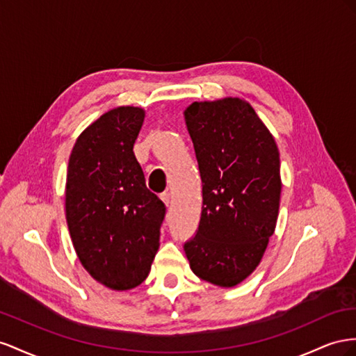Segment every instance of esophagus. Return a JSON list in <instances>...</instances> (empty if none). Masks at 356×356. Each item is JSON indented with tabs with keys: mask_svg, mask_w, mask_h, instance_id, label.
I'll return each mask as SVG.
<instances>
[{
	"mask_svg": "<svg viewBox=\"0 0 356 356\" xmlns=\"http://www.w3.org/2000/svg\"><path fill=\"white\" fill-rule=\"evenodd\" d=\"M161 200L164 201V204H165L167 207H170V206H171V195L168 194V192H164V194L161 195Z\"/></svg>",
	"mask_w": 356,
	"mask_h": 356,
	"instance_id": "34e87169",
	"label": "esophagus"
}]
</instances>
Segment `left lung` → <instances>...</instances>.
Here are the masks:
<instances>
[{
	"label": "left lung",
	"instance_id": "left-lung-1",
	"mask_svg": "<svg viewBox=\"0 0 356 356\" xmlns=\"http://www.w3.org/2000/svg\"><path fill=\"white\" fill-rule=\"evenodd\" d=\"M202 181L197 236L185 253L195 276L220 288L255 271L276 229L280 156L246 99L195 101L184 111Z\"/></svg>",
	"mask_w": 356,
	"mask_h": 356
}]
</instances>
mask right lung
<instances>
[{"mask_svg":"<svg viewBox=\"0 0 356 356\" xmlns=\"http://www.w3.org/2000/svg\"><path fill=\"white\" fill-rule=\"evenodd\" d=\"M141 107L111 108L82 131L71 150L65 216L83 268L113 291L138 286L159 249L165 206L146 188L134 155Z\"/></svg>","mask_w":356,"mask_h":356,"instance_id":"obj_1","label":"right lung"}]
</instances>
